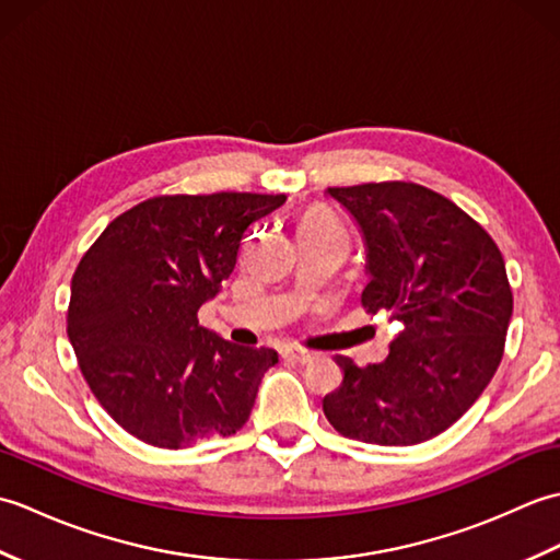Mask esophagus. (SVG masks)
Returning <instances> with one entry per match:
<instances>
[{
	"label": "esophagus",
	"instance_id": "34e87169",
	"mask_svg": "<svg viewBox=\"0 0 560 560\" xmlns=\"http://www.w3.org/2000/svg\"><path fill=\"white\" fill-rule=\"evenodd\" d=\"M283 359L291 361V363H301V365H303V363H311V361H313V353L289 349V351H283Z\"/></svg>",
	"mask_w": 560,
	"mask_h": 560
}]
</instances>
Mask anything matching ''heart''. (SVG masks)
Segmentation results:
<instances>
[{"instance_id": "b5f03b06", "label": "heart", "mask_w": 560, "mask_h": 560, "mask_svg": "<svg viewBox=\"0 0 560 560\" xmlns=\"http://www.w3.org/2000/svg\"><path fill=\"white\" fill-rule=\"evenodd\" d=\"M323 223H331L325 213H319V211H311L307 213V217L301 221V229H307V225H323Z\"/></svg>"}]
</instances>
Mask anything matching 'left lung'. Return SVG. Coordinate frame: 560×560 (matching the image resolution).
<instances>
[{
	"label": "left lung",
	"mask_w": 560,
	"mask_h": 560,
	"mask_svg": "<svg viewBox=\"0 0 560 560\" xmlns=\"http://www.w3.org/2000/svg\"><path fill=\"white\" fill-rule=\"evenodd\" d=\"M365 243L368 313L401 329L383 363L337 355L341 387L323 399L343 438L416 445L447 431L491 383L513 315L493 237L455 201L416 183L329 187Z\"/></svg>",
	"instance_id": "1"
}]
</instances>
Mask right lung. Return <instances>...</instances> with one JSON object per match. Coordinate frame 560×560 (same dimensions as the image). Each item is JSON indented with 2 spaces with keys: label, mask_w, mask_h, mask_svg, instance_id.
I'll use <instances>...</instances> for the list:
<instances>
[{
  "label": "right lung",
  "mask_w": 560,
  "mask_h": 560,
  "mask_svg": "<svg viewBox=\"0 0 560 560\" xmlns=\"http://www.w3.org/2000/svg\"><path fill=\"white\" fill-rule=\"evenodd\" d=\"M287 195L217 192L120 213L71 277L67 335L101 407L153 447L241 431L273 349L237 347L197 311L231 277L249 225Z\"/></svg>",
  "instance_id": "1"
}]
</instances>
